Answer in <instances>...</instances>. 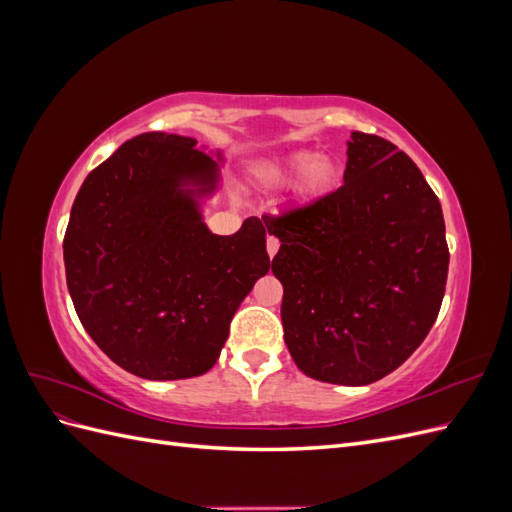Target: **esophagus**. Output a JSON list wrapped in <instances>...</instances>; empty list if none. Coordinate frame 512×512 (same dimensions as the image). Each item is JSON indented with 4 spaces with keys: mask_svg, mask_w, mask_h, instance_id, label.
I'll use <instances>...</instances> for the list:
<instances>
[{
    "mask_svg": "<svg viewBox=\"0 0 512 512\" xmlns=\"http://www.w3.org/2000/svg\"><path fill=\"white\" fill-rule=\"evenodd\" d=\"M277 250H280V239L269 235V237H267V252H269V256L273 258V256L277 254Z\"/></svg>",
    "mask_w": 512,
    "mask_h": 512,
    "instance_id": "obj_1",
    "label": "esophagus"
}]
</instances>
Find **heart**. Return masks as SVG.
Returning a JSON list of instances; mask_svg holds the SVG:
<instances>
[{
	"instance_id": "1",
	"label": "heart",
	"mask_w": 512,
	"mask_h": 512,
	"mask_svg": "<svg viewBox=\"0 0 512 512\" xmlns=\"http://www.w3.org/2000/svg\"><path fill=\"white\" fill-rule=\"evenodd\" d=\"M305 175V185L312 194L327 192L339 177V164L331 156H316L312 151L292 153L282 164L269 170L271 181H292Z\"/></svg>"
}]
</instances>
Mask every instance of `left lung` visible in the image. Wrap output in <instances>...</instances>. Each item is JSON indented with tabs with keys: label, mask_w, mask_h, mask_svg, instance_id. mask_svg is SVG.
Returning a JSON list of instances; mask_svg holds the SVG:
<instances>
[{
	"label": "left lung",
	"mask_w": 512,
	"mask_h": 512,
	"mask_svg": "<svg viewBox=\"0 0 512 512\" xmlns=\"http://www.w3.org/2000/svg\"><path fill=\"white\" fill-rule=\"evenodd\" d=\"M271 271L282 324L305 376L361 386L423 344L448 275L444 215L418 166L376 134L352 132L344 185L282 215Z\"/></svg>",
	"instance_id": "1"
}]
</instances>
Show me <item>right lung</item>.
Returning <instances> with one entry per match:
<instances>
[{"label":"right lung","instance_id":"1","mask_svg":"<svg viewBox=\"0 0 512 512\" xmlns=\"http://www.w3.org/2000/svg\"><path fill=\"white\" fill-rule=\"evenodd\" d=\"M185 181L200 192L215 181L196 138H130L87 175L64 237L66 282L85 331L147 380L209 371L237 307L271 267L262 222L211 235Z\"/></svg>","mask_w":512,"mask_h":512}]
</instances>
